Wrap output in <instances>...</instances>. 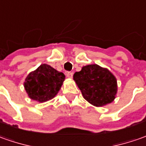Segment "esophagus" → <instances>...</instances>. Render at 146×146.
<instances>
[{"label":"esophagus","instance_id":"obj_1","mask_svg":"<svg viewBox=\"0 0 146 146\" xmlns=\"http://www.w3.org/2000/svg\"><path fill=\"white\" fill-rule=\"evenodd\" d=\"M66 77H68V78H72V76H73V73L71 72V71H66Z\"/></svg>","mask_w":146,"mask_h":146}]
</instances>
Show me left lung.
Wrapping results in <instances>:
<instances>
[{
    "instance_id": "obj_1",
    "label": "left lung",
    "mask_w": 146,
    "mask_h": 146,
    "mask_svg": "<svg viewBox=\"0 0 146 146\" xmlns=\"http://www.w3.org/2000/svg\"><path fill=\"white\" fill-rule=\"evenodd\" d=\"M73 79L85 100L95 106L105 105L115 99L116 80L108 69L96 64L88 65L75 72Z\"/></svg>"
}]
</instances>
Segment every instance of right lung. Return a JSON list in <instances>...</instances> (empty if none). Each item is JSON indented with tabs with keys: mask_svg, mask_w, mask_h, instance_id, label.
<instances>
[{
	"mask_svg": "<svg viewBox=\"0 0 146 146\" xmlns=\"http://www.w3.org/2000/svg\"><path fill=\"white\" fill-rule=\"evenodd\" d=\"M65 75L47 64H42L25 79L24 86L30 99L45 102L54 98L61 88Z\"/></svg>",
	"mask_w": 146,
	"mask_h": 146,
	"instance_id": "1",
	"label": "right lung"
}]
</instances>
